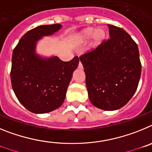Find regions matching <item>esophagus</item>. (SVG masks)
Segmentation results:
<instances>
[{"label":"esophagus","mask_w":152,"mask_h":152,"mask_svg":"<svg viewBox=\"0 0 152 152\" xmlns=\"http://www.w3.org/2000/svg\"><path fill=\"white\" fill-rule=\"evenodd\" d=\"M78 68H80V69H82L83 68V65H82V64H81V62H79V64H78Z\"/></svg>","instance_id":"esophagus-1"}]
</instances>
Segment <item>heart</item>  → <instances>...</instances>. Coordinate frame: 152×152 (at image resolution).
<instances>
[{
    "label": "heart",
    "instance_id": "b5f03b06",
    "mask_svg": "<svg viewBox=\"0 0 152 152\" xmlns=\"http://www.w3.org/2000/svg\"><path fill=\"white\" fill-rule=\"evenodd\" d=\"M92 37V45L94 47H97L103 43L107 38V32L103 28L88 27L79 32L75 36V40L79 43L87 42Z\"/></svg>",
    "mask_w": 152,
    "mask_h": 152
}]
</instances>
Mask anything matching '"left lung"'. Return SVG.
<instances>
[{
    "mask_svg": "<svg viewBox=\"0 0 152 152\" xmlns=\"http://www.w3.org/2000/svg\"><path fill=\"white\" fill-rule=\"evenodd\" d=\"M110 37L91 52L80 56L88 96L94 107L116 110L133 96L142 64L138 45L122 28L109 24Z\"/></svg>",
    "mask_w": 152,
    "mask_h": 152,
    "instance_id": "1",
    "label": "left lung"
}]
</instances>
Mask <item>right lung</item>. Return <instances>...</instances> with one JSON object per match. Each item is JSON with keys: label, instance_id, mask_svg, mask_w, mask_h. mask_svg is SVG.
I'll use <instances>...</instances> for the list:
<instances>
[{"label": "right lung", "instance_id": "obj_1", "mask_svg": "<svg viewBox=\"0 0 152 152\" xmlns=\"http://www.w3.org/2000/svg\"><path fill=\"white\" fill-rule=\"evenodd\" d=\"M61 26L58 23L37 26L25 33L13 49L12 88L21 104L34 113H45L61 107L78 66L77 56L63 61L57 56L43 58L36 53L37 42L53 35Z\"/></svg>", "mask_w": 152, "mask_h": 152}]
</instances>
